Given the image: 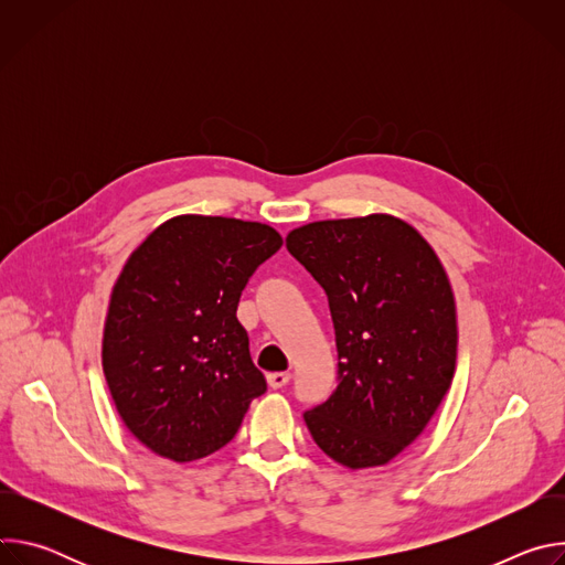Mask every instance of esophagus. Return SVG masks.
<instances>
[{"instance_id": "esophagus-1", "label": "esophagus", "mask_w": 565, "mask_h": 565, "mask_svg": "<svg viewBox=\"0 0 565 565\" xmlns=\"http://www.w3.org/2000/svg\"><path fill=\"white\" fill-rule=\"evenodd\" d=\"M288 382H290V373L288 371H279V373H270L268 375V384L273 388H284Z\"/></svg>"}]
</instances>
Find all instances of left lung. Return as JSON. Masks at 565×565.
Returning a JSON list of instances; mask_svg holds the SVG:
<instances>
[{
  "instance_id": "8db88e82",
  "label": "left lung",
  "mask_w": 565,
  "mask_h": 565,
  "mask_svg": "<svg viewBox=\"0 0 565 565\" xmlns=\"http://www.w3.org/2000/svg\"><path fill=\"white\" fill-rule=\"evenodd\" d=\"M288 253L329 295L340 360L335 393L303 414L335 462H391L429 425L451 386L458 349L449 277L407 221L329 218L286 236Z\"/></svg>"
}]
</instances>
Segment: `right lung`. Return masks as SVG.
Returning a JSON list of instances; mask_svg holds the SVG:
<instances>
[{"mask_svg":"<svg viewBox=\"0 0 565 565\" xmlns=\"http://www.w3.org/2000/svg\"><path fill=\"white\" fill-rule=\"evenodd\" d=\"M284 244L259 221L181 214L160 223L118 275L103 371L131 436L174 462L218 451L266 391L236 306Z\"/></svg>","mask_w":565,"mask_h":565,"instance_id":"right-lung-1","label":"right lung"}]
</instances>
